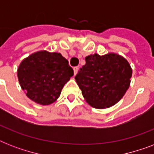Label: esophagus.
<instances>
[{
  "instance_id": "1",
  "label": "esophagus",
  "mask_w": 154,
  "mask_h": 154,
  "mask_svg": "<svg viewBox=\"0 0 154 154\" xmlns=\"http://www.w3.org/2000/svg\"><path fill=\"white\" fill-rule=\"evenodd\" d=\"M73 71H74V74L76 75L78 72V67H74L73 68Z\"/></svg>"
}]
</instances>
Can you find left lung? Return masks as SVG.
Segmentation results:
<instances>
[{
  "mask_svg": "<svg viewBox=\"0 0 154 154\" xmlns=\"http://www.w3.org/2000/svg\"><path fill=\"white\" fill-rule=\"evenodd\" d=\"M132 68L122 56L94 53L75 77L85 100L96 109L109 108L123 97L130 85Z\"/></svg>",
  "mask_w": 154,
  "mask_h": 154,
  "instance_id": "obj_1",
  "label": "left lung"
}]
</instances>
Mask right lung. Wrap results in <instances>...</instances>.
Segmentation results:
<instances>
[{"label":"right lung","mask_w":154,"mask_h":154,"mask_svg":"<svg viewBox=\"0 0 154 154\" xmlns=\"http://www.w3.org/2000/svg\"><path fill=\"white\" fill-rule=\"evenodd\" d=\"M72 75L69 61L60 53L46 50L25 58L17 69L18 81L26 96L42 105L57 101Z\"/></svg>","instance_id":"add662e5"}]
</instances>
